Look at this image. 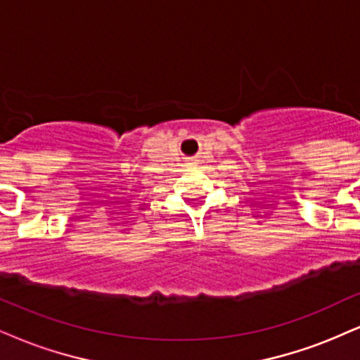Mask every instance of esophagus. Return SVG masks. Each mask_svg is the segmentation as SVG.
I'll use <instances>...</instances> for the list:
<instances>
[{
  "instance_id": "esophagus-1",
  "label": "esophagus",
  "mask_w": 360,
  "mask_h": 360,
  "mask_svg": "<svg viewBox=\"0 0 360 360\" xmlns=\"http://www.w3.org/2000/svg\"><path fill=\"white\" fill-rule=\"evenodd\" d=\"M197 163H198V162H197V160H195V158H190V160H188V165H190V167L197 165Z\"/></svg>"
}]
</instances>
